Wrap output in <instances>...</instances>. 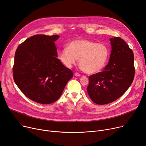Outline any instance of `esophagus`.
Segmentation results:
<instances>
[{
	"label": "esophagus",
	"mask_w": 146,
	"mask_h": 146,
	"mask_svg": "<svg viewBox=\"0 0 146 146\" xmlns=\"http://www.w3.org/2000/svg\"><path fill=\"white\" fill-rule=\"evenodd\" d=\"M74 76H80L81 74H79V73H78V72H76V73H74Z\"/></svg>",
	"instance_id": "34e87169"
}]
</instances>
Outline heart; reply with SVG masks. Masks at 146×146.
I'll return each mask as SVG.
<instances>
[{"label":"heart","instance_id":"obj_1","mask_svg":"<svg viewBox=\"0 0 146 146\" xmlns=\"http://www.w3.org/2000/svg\"><path fill=\"white\" fill-rule=\"evenodd\" d=\"M110 56L108 47L104 43L88 40H76L59 53V58L67 67H72L79 58L80 68L88 74L101 71Z\"/></svg>","mask_w":146,"mask_h":146}]
</instances>
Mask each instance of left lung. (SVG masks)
I'll return each mask as SVG.
<instances>
[{"mask_svg":"<svg viewBox=\"0 0 146 146\" xmlns=\"http://www.w3.org/2000/svg\"><path fill=\"white\" fill-rule=\"evenodd\" d=\"M110 61L103 71L89 76L87 91L91 100L105 105L117 100L132 84L135 75L132 50L119 37L111 38Z\"/></svg>","mask_w":146,"mask_h":146,"instance_id":"1","label":"left lung"}]
</instances>
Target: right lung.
I'll return each instance as SVG.
<instances>
[{
	"mask_svg": "<svg viewBox=\"0 0 146 146\" xmlns=\"http://www.w3.org/2000/svg\"><path fill=\"white\" fill-rule=\"evenodd\" d=\"M58 35H35L19 45L15 54L13 78L27 98L42 104L54 102L73 76L58 59Z\"/></svg>",
	"mask_w": 146,
	"mask_h": 146,
	"instance_id": "obj_1",
	"label": "right lung"
}]
</instances>
